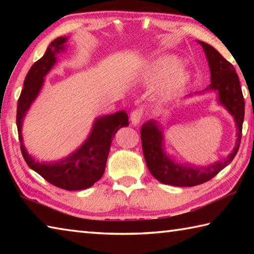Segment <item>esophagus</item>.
<instances>
[{
    "label": "esophagus",
    "mask_w": 254,
    "mask_h": 254,
    "mask_svg": "<svg viewBox=\"0 0 254 254\" xmlns=\"http://www.w3.org/2000/svg\"><path fill=\"white\" fill-rule=\"evenodd\" d=\"M142 115H143L142 110H135V111H133L132 113H131V117H130L132 126H134V127L139 126V123L141 122V119H142Z\"/></svg>",
    "instance_id": "esophagus-1"
}]
</instances>
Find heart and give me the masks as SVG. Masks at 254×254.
Segmentation results:
<instances>
[{
  "label": "heart",
  "mask_w": 254,
  "mask_h": 254,
  "mask_svg": "<svg viewBox=\"0 0 254 254\" xmlns=\"http://www.w3.org/2000/svg\"><path fill=\"white\" fill-rule=\"evenodd\" d=\"M190 78V70L179 63L175 55H162L156 58L144 72V79L148 83H156L161 79L156 94L162 101L169 100L182 92Z\"/></svg>",
  "instance_id": "obj_1"
}]
</instances>
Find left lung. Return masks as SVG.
<instances>
[{"instance_id":"left-lung-1","label":"left lung","mask_w":254,"mask_h":254,"mask_svg":"<svg viewBox=\"0 0 254 254\" xmlns=\"http://www.w3.org/2000/svg\"><path fill=\"white\" fill-rule=\"evenodd\" d=\"M203 47L210 71V84L195 95L206 92H215L217 103L225 107L233 117L236 127L235 147L223 160H217L207 166H195L180 163L167 153L162 126L158 120H149L141 127L143 156L148 169L154 178L162 184L179 187H191L204 184L215 177L233 160L241 142L242 124L244 120V98L235 68L212 46L198 41ZM188 96H191L188 95Z\"/></svg>"}]
</instances>
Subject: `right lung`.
I'll return each instance as SVG.
<instances>
[{"mask_svg": "<svg viewBox=\"0 0 254 254\" xmlns=\"http://www.w3.org/2000/svg\"><path fill=\"white\" fill-rule=\"evenodd\" d=\"M67 41L68 37L56 38L50 42L45 55L30 68L18 101L16 127L21 142V152L30 168L59 188L66 190H81L92 187L102 178L112 140L120 128L128 126V118L124 111L96 118L91 132L80 147L60 160L39 162L29 154L23 144V120L32 103L39 95L45 84V76L57 63V55L66 50Z\"/></svg>", "mask_w": 254, "mask_h": 254, "instance_id": "right-lung-1", "label": "right lung"}]
</instances>
